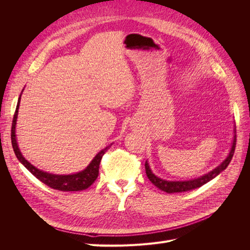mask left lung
<instances>
[{
    "label": "left lung",
    "mask_w": 250,
    "mask_h": 250,
    "mask_svg": "<svg viewBox=\"0 0 250 250\" xmlns=\"http://www.w3.org/2000/svg\"><path fill=\"white\" fill-rule=\"evenodd\" d=\"M236 129H234V137H233V141H232V146L230 149V152L229 154V156L226 157V160L220 165L218 166L216 169H214L213 171H210L209 173L206 174L204 176H201L197 179H193V180H188V181H168V180H164L160 177L155 176L154 174L152 173V171L150 170L148 163H145V169H146V174L148 179L152 183L155 187H157L160 190L167 192L169 194L171 193H180V192H188L194 190V188H200L201 186L206 185L207 183H208L209 180H211L213 178H215L217 175H219L223 170H225L228 168V166L229 165L231 158L233 156L234 153V149H236V143H237V134H236Z\"/></svg>",
    "instance_id": "8db88e82"
}]
</instances>
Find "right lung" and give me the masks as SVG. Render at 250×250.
I'll list each match as a JSON object with an SVG mask.
<instances>
[{"instance_id": "right-lung-1", "label": "right lung", "mask_w": 250, "mask_h": 250, "mask_svg": "<svg viewBox=\"0 0 250 250\" xmlns=\"http://www.w3.org/2000/svg\"><path fill=\"white\" fill-rule=\"evenodd\" d=\"M20 99L21 97L19 98V102L17 105L16 112H14L12 127H11V143H12L13 151L14 153H16L18 160L24 165L37 179L41 180L42 183L47 185L48 187L54 188V190L62 191V192L82 191V190H85V188H87L89 186H92L95 183L98 175H99V166L102 160V156L104 155L105 152H106L110 146L101 150L100 152L95 156L92 163L87 166L86 169L79 173L72 174V175H55V174H50V173L39 170L37 168H35L34 166L30 164L28 161L25 160V157L21 153L18 143H17L16 124H17V118H18V112H19L18 109L20 105Z\"/></svg>"}]
</instances>
